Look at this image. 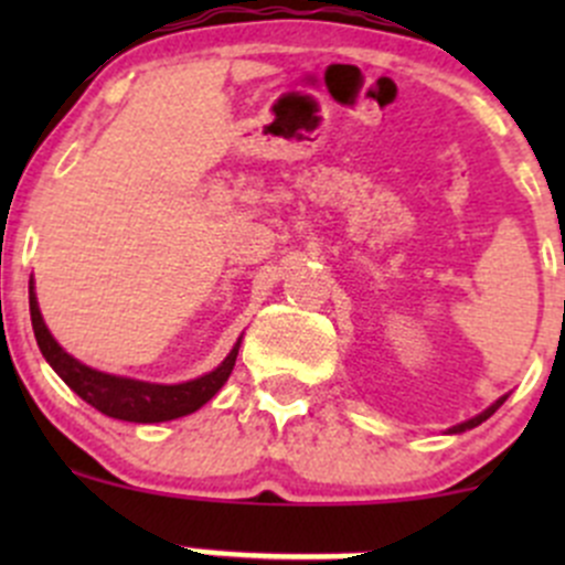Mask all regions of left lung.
<instances>
[{"label": "left lung", "instance_id": "left-lung-1", "mask_svg": "<svg viewBox=\"0 0 565 565\" xmlns=\"http://www.w3.org/2000/svg\"><path fill=\"white\" fill-rule=\"evenodd\" d=\"M503 402H505V396H503V398H498V402H494V404H492V407H487V409H483V413H481V415H476V418L465 420V424H457V426H451V429H448V431H451V435H459V431H467V429H472V426L483 424V420H487V418H489V415H492V413H494V409H498V407H500V404H503Z\"/></svg>", "mask_w": 565, "mask_h": 565}]
</instances>
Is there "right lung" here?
<instances>
[{
  "instance_id": "1",
  "label": "right lung",
  "mask_w": 565,
  "mask_h": 565,
  "mask_svg": "<svg viewBox=\"0 0 565 565\" xmlns=\"http://www.w3.org/2000/svg\"><path fill=\"white\" fill-rule=\"evenodd\" d=\"M30 315L40 352H43L45 361L51 363V369L65 380L67 388L78 393L84 402L93 404L95 409H100L108 418L134 420V424H161V420H174L182 418V415L196 413V409L202 407V404H207L210 398L221 391V385L230 380L237 361V350H241V341H237L218 369H213V372L202 374V377L196 380H188V383H141V380L114 377V374L98 372V369L84 366L82 361L67 355V352L56 344L54 335L49 333L43 317H40L35 287H30Z\"/></svg>"
}]
</instances>
